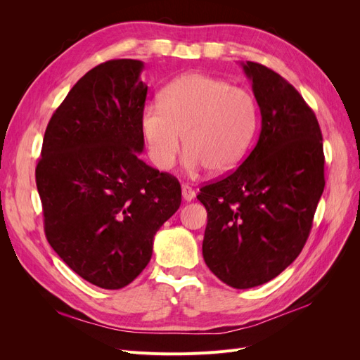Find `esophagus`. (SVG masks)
<instances>
[{
  "mask_svg": "<svg viewBox=\"0 0 360 360\" xmlns=\"http://www.w3.org/2000/svg\"><path fill=\"white\" fill-rule=\"evenodd\" d=\"M181 195H183V200L189 202V201H192L195 198V191L191 186H188V184H183V186H181Z\"/></svg>",
  "mask_w": 360,
  "mask_h": 360,
  "instance_id": "34e87169",
  "label": "esophagus"
}]
</instances>
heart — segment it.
<instances>
[{"instance_id":"b5f03b06","label":"heart","mask_w":360,"mask_h":360,"mask_svg":"<svg viewBox=\"0 0 360 360\" xmlns=\"http://www.w3.org/2000/svg\"><path fill=\"white\" fill-rule=\"evenodd\" d=\"M255 127L257 105L250 93L204 73L174 79L160 91L159 106L147 105L141 112L150 160L162 171L174 165L183 138L188 171L230 172L245 158Z\"/></svg>"}]
</instances>
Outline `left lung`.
Instances as JSON below:
<instances>
[{
  "instance_id": "obj_1",
  "label": "left lung",
  "mask_w": 360,
  "mask_h": 360,
  "mask_svg": "<svg viewBox=\"0 0 360 360\" xmlns=\"http://www.w3.org/2000/svg\"><path fill=\"white\" fill-rule=\"evenodd\" d=\"M261 114L257 146L230 176L200 189L202 257L226 285H263L307 243L324 189L323 136L299 91L263 64L240 63Z\"/></svg>"
}]
</instances>
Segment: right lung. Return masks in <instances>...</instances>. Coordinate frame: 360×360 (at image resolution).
<instances>
[{
    "instance_id": "obj_1",
    "label": "right lung",
    "mask_w": 360,
    "mask_h": 360,
    "mask_svg": "<svg viewBox=\"0 0 360 360\" xmlns=\"http://www.w3.org/2000/svg\"><path fill=\"white\" fill-rule=\"evenodd\" d=\"M143 69L139 60H111L86 72L53 112L36 168L49 245L105 290L146 269L156 233L181 202L179 180L138 156Z\"/></svg>"
}]
</instances>
